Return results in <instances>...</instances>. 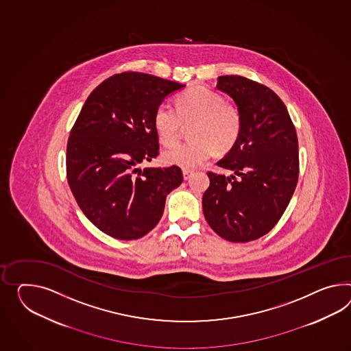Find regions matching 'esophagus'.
Listing matches in <instances>:
<instances>
[{"label":"esophagus","instance_id":"obj_1","mask_svg":"<svg viewBox=\"0 0 351 351\" xmlns=\"http://www.w3.org/2000/svg\"><path fill=\"white\" fill-rule=\"evenodd\" d=\"M192 176H193V171H187V169L183 171V178H184V180H189Z\"/></svg>","mask_w":351,"mask_h":351}]
</instances>
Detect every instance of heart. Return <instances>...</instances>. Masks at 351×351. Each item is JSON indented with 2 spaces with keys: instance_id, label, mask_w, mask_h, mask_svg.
I'll list each match as a JSON object with an SVG mask.
<instances>
[{
  "instance_id": "heart-1",
  "label": "heart",
  "mask_w": 351,
  "mask_h": 351,
  "mask_svg": "<svg viewBox=\"0 0 351 351\" xmlns=\"http://www.w3.org/2000/svg\"><path fill=\"white\" fill-rule=\"evenodd\" d=\"M176 107L162 104L154 113L155 132L165 146L180 140L182 125L193 123L189 130V143L162 153V162L167 165L195 169L210 159L214 150L228 153L238 143L242 134V113L234 103L225 101L217 91L195 86L180 94Z\"/></svg>"
}]
</instances>
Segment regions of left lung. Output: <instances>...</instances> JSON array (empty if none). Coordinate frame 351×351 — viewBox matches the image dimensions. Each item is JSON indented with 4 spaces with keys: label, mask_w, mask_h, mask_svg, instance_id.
Instances as JSON below:
<instances>
[{
    "label": "left lung",
    "mask_w": 351,
    "mask_h": 351,
    "mask_svg": "<svg viewBox=\"0 0 351 351\" xmlns=\"http://www.w3.org/2000/svg\"><path fill=\"white\" fill-rule=\"evenodd\" d=\"M216 88L233 98L242 134L217 165L235 176L208 171L202 197L211 229L229 242L258 239L278 224L297 187L295 127L282 100L260 82L238 75L217 77Z\"/></svg>",
    "instance_id": "8db88e82"
}]
</instances>
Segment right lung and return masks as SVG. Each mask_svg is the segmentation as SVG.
<instances>
[{
	"instance_id": "add662e5",
	"label": "right lung",
	"mask_w": 351,
	"mask_h": 351,
	"mask_svg": "<svg viewBox=\"0 0 351 351\" xmlns=\"http://www.w3.org/2000/svg\"><path fill=\"white\" fill-rule=\"evenodd\" d=\"M186 85L143 72H122L91 91L67 141L69 186L103 233L138 239L162 219L165 198L180 187V167L145 168L159 154L154 113Z\"/></svg>"
}]
</instances>
